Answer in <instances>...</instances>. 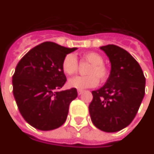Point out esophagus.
I'll return each mask as SVG.
<instances>
[{"instance_id": "1", "label": "esophagus", "mask_w": 154, "mask_h": 154, "mask_svg": "<svg viewBox=\"0 0 154 154\" xmlns=\"http://www.w3.org/2000/svg\"><path fill=\"white\" fill-rule=\"evenodd\" d=\"M82 93H83V90H77V94H78V95H81Z\"/></svg>"}]
</instances>
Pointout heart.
<instances>
[{
  "label": "heart",
  "instance_id": "b5f03b06",
  "mask_svg": "<svg viewBox=\"0 0 154 154\" xmlns=\"http://www.w3.org/2000/svg\"><path fill=\"white\" fill-rule=\"evenodd\" d=\"M83 57L91 63L87 71L89 75L72 77L68 82L69 87L82 90L94 87L98 85V79L101 82H104L108 77V69L103 64V58L100 54L90 51L84 54ZM61 68L65 74H74L78 69V63L76 56L73 54L66 55L62 60Z\"/></svg>",
  "mask_w": 154,
  "mask_h": 154
}]
</instances>
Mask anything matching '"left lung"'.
Returning a JSON list of instances; mask_svg holds the SVG:
<instances>
[{"instance_id": "obj_1", "label": "left lung", "mask_w": 154, "mask_h": 154, "mask_svg": "<svg viewBox=\"0 0 154 154\" xmlns=\"http://www.w3.org/2000/svg\"><path fill=\"white\" fill-rule=\"evenodd\" d=\"M100 49L108 56L111 72L105 85L92 91L89 111L96 128L116 132L128 126L137 115L145 96V77L126 50L113 44Z\"/></svg>"}]
</instances>
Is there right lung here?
<instances>
[{"label": "right lung", "mask_w": 154, "mask_h": 154, "mask_svg": "<svg viewBox=\"0 0 154 154\" xmlns=\"http://www.w3.org/2000/svg\"><path fill=\"white\" fill-rule=\"evenodd\" d=\"M77 49L44 42L18 62L12 81L13 94L22 117L36 129L53 130L66 120L69 104L77 97V90H57L66 82L62 60Z\"/></svg>", "instance_id": "add662e5"}]
</instances>
